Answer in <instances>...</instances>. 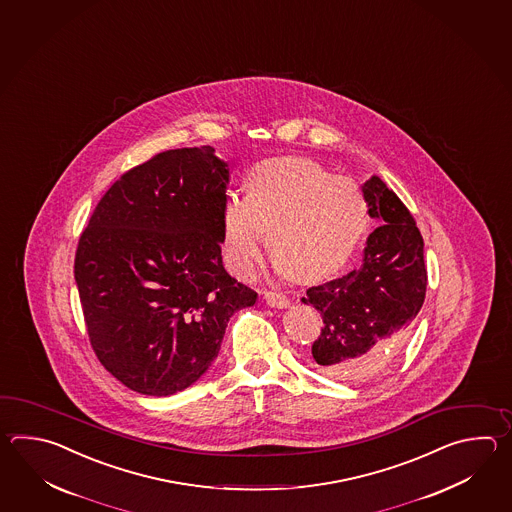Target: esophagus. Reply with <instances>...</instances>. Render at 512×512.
I'll use <instances>...</instances> for the list:
<instances>
[{"label": "esophagus", "instance_id": "34e87169", "mask_svg": "<svg viewBox=\"0 0 512 512\" xmlns=\"http://www.w3.org/2000/svg\"><path fill=\"white\" fill-rule=\"evenodd\" d=\"M265 302L267 305H271V307H276V309H287L291 302H289V298L282 293H265Z\"/></svg>", "mask_w": 512, "mask_h": 512}]
</instances>
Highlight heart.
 Masks as SVG:
<instances>
[{
	"label": "heart",
	"instance_id": "heart-1",
	"mask_svg": "<svg viewBox=\"0 0 512 512\" xmlns=\"http://www.w3.org/2000/svg\"><path fill=\"white\" fill-rule=\"evenodd\" d=\"M245 192L221 208L223 252L238 276H251L269 232L272 258L289 278L320 282L348 263L368 227L357 183L302 157L256 164Z\"/></svg>",
	"mask_w": 512,
	"mask_h": 512
}]
</instances>
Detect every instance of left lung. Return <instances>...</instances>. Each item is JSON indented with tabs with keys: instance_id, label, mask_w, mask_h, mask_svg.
<instances>
[{
	"instance_id": "left-lung-1",
	"label": "left lung",
	"mask_w": 512,
	"mask_h": 512,
	"mask_svg": "<svg viewBox=\"0 0 512 512\" xmlns=\"http://www.w3.org/2000/svg\"><path fill=\"white\" fill-rule=\"evenodd\" d=\"M370 218L379 221L359 271L307 289L302 302L320 311L313 342L318 370L340 381H362L403 346L426 294L425 243L414 218L379 175L362 185Z\"/></svg>"
}]
</instances>
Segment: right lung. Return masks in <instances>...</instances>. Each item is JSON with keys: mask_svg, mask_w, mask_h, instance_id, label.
I'll list each match as a JSON object with an SVG mask.
<instances>
[{"mask_svg": "<svg viewBox=\"0 0 512 512\" xmlns=\"http://www.w3.org/2000/svg\"><path fill=\"white\" fill-rule=\"evenodd\" d=\"M229 163L212 146L159 153L120 177L78 241L75 280L102 366L142 395L183 392L258 294L221 258Z\"/></svg>", "mask_w": 512, "mask_h": 512, "instance_id": "right-lung-1", "label": "right lung"}]
</instances>
